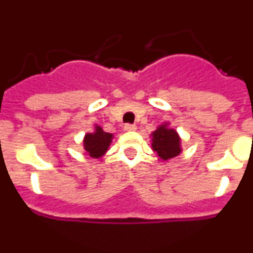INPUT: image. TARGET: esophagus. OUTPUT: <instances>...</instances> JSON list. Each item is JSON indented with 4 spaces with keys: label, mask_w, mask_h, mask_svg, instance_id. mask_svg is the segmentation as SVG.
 <instances>
[{
    "label": "esophagus",
    "mask_w": 253,
    "mask_h": 253,
    "mask_svg": "<svg viewBox=\"0 0 253 253\" xmlns=\"http://www.w3.org/2000/svg\"><path fill=\"white\" fill-rule=\"evenodd\" d=\"M124 130L125 131H135L137 130V125H133V124H126L124 126Z\"/></svg>",
    "instance_id": "esophagus-1"
}]
</instances>
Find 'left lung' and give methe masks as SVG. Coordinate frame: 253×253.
Returning a JSON list of instances; mask_svg holds the SVG:
<instances>
[{
	"mask_svg": "<svg viewBox=\"0 0 253 253\" xmlns=\"http://www.w3.org/2000/svg\"><path fill=\"white\" fill-rule=\"evenodd\" d=\"M152 135V148L158 157L169 161L181 153V139L175 129L169 128V124L160 125Z\"/></svg>",
	"mask_w": 253,
	"mask_h": 253,
	"instance_id": "8db88e82",
	"label": "left lung"
}]
</instances>
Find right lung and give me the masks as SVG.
Returning <instances> with one entry per match:
<instances>
[{"mask_svg":"<svg viewBox=\"0 0 253 253\" xmlns=\"http://www.w3.org/2000/svg\"><path fill=\"white\" fill-rule=\"evenodd\" d=\"M113 134L102 130L101 126L96 125L93 133H87L84 139V148L86 153L92 158L102 157L109 149Z\"/></svg>","mask_w":253,"mask_h":253,"instance_id":"obj_1","label":"right lung"}]
</instances>
